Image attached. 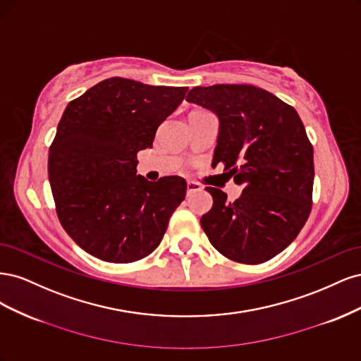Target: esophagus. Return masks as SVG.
Masks as SVG:
<instances>
[{
	"mask_svg": "<svg viewBox=\"0 0 361 361\" xmlns=\"http://www.w3.org/2000/svg\"><path fill=\"white\" fill-rule=\"evenodd\" d=\"M202 187L197 183V182H192V180H188L187 182V192L191 194V192H195V191H200Z\"/></svg>",
	"mask_w": 361,
	"mask_h": 361,
	"instance_id": "obj_1",
	"label": "esophagus"
}]
</instances>
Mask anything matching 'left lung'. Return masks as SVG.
Returning a JSON list of instances; mask_svg holds the SVG:
<instances>
[{
    "label": "left lung",
    "mask_w": 361,
    "mask_h": 361,
    "mask_svg": "<svg viewBox=\"0 0 361 361\" xmlns=\"http://www.w3.org/2000/svg\"><path fill=\"white\" fill-rule=\"evenodd\" d=\"M187 101L220 120L212 166L224 164L243 194L207 187L214 204L200 220L215 250L239 264H262L285 250L312 211L313 147L298 113L248 84L194 87Z\"/></svg>",
    "instance_id": "8db88e82"
}]
</instances>
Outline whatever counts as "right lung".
<instances>
[{"mask_svg": "<svg viewBox=\"0 0 361 361\" xmlns=\"http://www.w3.org/2000/svg\"><path fill=\"white\" fill-rule=\"evenodd\" d=\"M187 90L114 76L64 110L49 147V183L63 228L89 255L129 264L162 241L187 182H149L137 174V154L152 147Z\"/></svg>", "mask_w": 361, "mask_h": 361, "instance_id": "right-lung-1", "label": "right lung"}]
</instances>
